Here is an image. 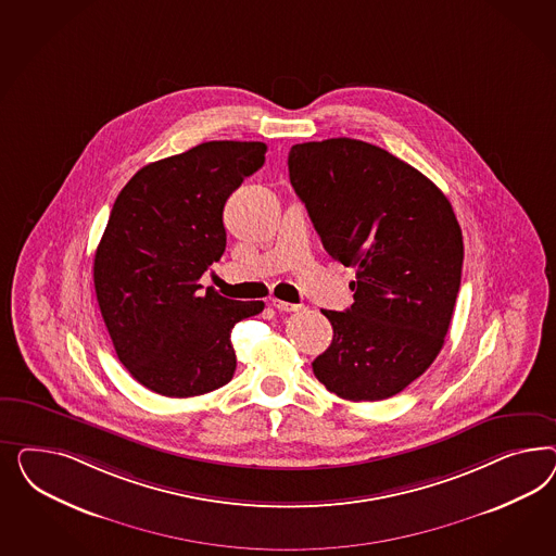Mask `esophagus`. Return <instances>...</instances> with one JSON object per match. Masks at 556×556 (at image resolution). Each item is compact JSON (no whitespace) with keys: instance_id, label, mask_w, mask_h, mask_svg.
<instances>
[{"instance_id":"34e87169","label":"esophagus","mask_w":556,"mask_h":556,"mask_svg":"<svg viewBox=\"0 0 556 556\" xmlns=\"http://www.w3.org/2000/svg\"><path fill=\"white\" fill-rule=\"evenodd\" d=\"M270 303H273V307L275 309H279V312H298L302 305H298V303H287L281 302V300H270Z\"/></svg>"}]
</instances>
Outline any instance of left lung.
<instances>
[{
    "label": "left lung",
    "mask_w": 556,
    "mask_h": 556,
    "mask_svg": "<svg viewBox=\"0 0 556 556\" xmlns=\"http://www.w3.org/2000/svg\"><path fill=\"white\" fill-rule=\"evenodd\" d=\"M287 165L326 253L356 269L353 305L321 312L334 338L314 375L342 400H388L434 363L453 320L463 269L453 205L418 168L354 138L295 144Z\"/></svg>",
    "instance_id": "1"
}]
</instances>
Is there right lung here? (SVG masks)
Returning <instances> with one entry per match:
<instances>
[{
    "label": "right lung",
    "mask_w": 556,
    "mask_h": 556,
    "mask_svg": "<svg viewBox=\"0 0 556 556\" xmlns=\"http://www.w3.org/2000/svg\"><path fill=\"white\" fill-rule=\"evenodd\" d=\"M267 144L212 140L140 168L119 191L93 261L101 316L119 363L165 397L226 386L230 332L263 312L198 283L226 249L224 203L265 163Z\"/></svg>",
    "instance_id": "1"
}]
</instances>
